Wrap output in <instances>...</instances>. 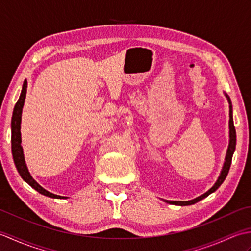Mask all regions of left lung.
<instances>
[{
  "mask_svg": "<svg viewBox=\"0 0 251 251\" xmlns=\"http://www.w3.org/2000/svg\"><path fill=\"white\" fill-rule=\"evenodd\" d=\"M226 97L227 98L228 101V104H230V121H228V128H230V142H228V148H227V151H226V162L223 164V167L222 170L220 173L219 178L216 181V183L212 185V188H210L208 190L206 193H204L202 195L196 197L194 200H191V201H166L164 200L168 204H173V205H179V206H188V205H193L195 202L201 201L202 199H205L209 194L214 193V192L219 188V186L223 183V181L226 180V176L228 174V170H230L231 167V163H232V157H233V154L234 151H235V146H236V131H235V127H234V122H233V111H232V102H231V99L226 94Z\"/></svg>",
  "mask_w": 251,
  "mask_h": 251,
  "instance_id": "1",
  "label": "left lung"
}]
</instances>
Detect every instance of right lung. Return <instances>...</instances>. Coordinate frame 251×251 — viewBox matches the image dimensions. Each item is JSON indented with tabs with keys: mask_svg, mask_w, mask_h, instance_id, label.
Masks as SVG:
<instances>
[{
	"mask_svg": "<svg viewBox=\"0 0 251 251\" xmlns=\"http://www.w3.org/2000/svg\"><path fill=\"white\" fill-rule=\"evenodd\" d=\"M26 85H28V83H26V81H25L23 85V89H21L20 97L17 101V103L15 104V108L13 111V117H12V153H13V158L16 165V168H17L21 178H23L26 183L30 184L34 190L39 192V193L43 194L45 196L51 197V199H65V196L52 194L50 192L46 191L44 188H42V186L37 183L33 178H32V176L30 175L28 170V167H26L25 165L23 147H21L20 123H21V113H23V108H24L25 94H26Z\"/></svg>",
	"mask_w": 251,
	"mask_h": 251,
	"instance_id": "1",
	"label": "right lung"
}]
</instances>
